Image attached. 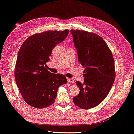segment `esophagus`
I'll return each mask as SVG.
<instances>
[{
  "instance_id": "obj_1",
  "label": "esophagus",
  "mask_w": 134,
  "mask_h": 134,
  "mask_svg": "<svg viewBox=\"0 0 134 134\" xmlns=\"http://www.w3.org/2000/svg\"><path fill=\"white\" fill-rule=\"evenodd\" d=\"M67 81H68V82H70V83H73V82H74V80H73L72 78H67Z\"/></svg>"
}]
</instances>
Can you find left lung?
<instances>
[{
  "instance_id": "8db88e82",
  "label": "left lung",
  "mask_w": 134,
  "mask_h": 134,
  "mask_svg": "<svg viewBox=\"0 0 134 134\" xmlns=\"http://www.w3.org/2000/svg\"><path fill=\"white\" fill-rule=\"evenodd\" d=\"M78 60L84 67V82L76 81L80 93L73 98L77 106L87 109L96 107L105 99L116 78L114 59L103 38L82 30H71Z\"/></svg>"
}]
</instances>
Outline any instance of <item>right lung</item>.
Returning <instances> with one entry per match:
<instances>
[{
	"instance_id": "obj_1",
	"label": "right lung",
	"mask_w": 134,
	"mask_h": 134,
	"mask_svg": "<svg viewBox=\"0 0 134 134\" xmlns=\"http://www.w3.org/2000/svg\"><path fill=\"white\" fill-rule=\"evenodd\" d=\"M68 34V30L36 34L21 46L15 64V82L29 105L39 109L51 105L59 86L66 83L64 75L48 71L46 63L55 46L63 41Z\"/></svg>"
}]
</instances>
